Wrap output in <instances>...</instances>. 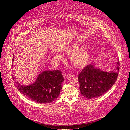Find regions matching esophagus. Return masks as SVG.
Returning <instances> with one entry per match:
<instances>
[{
	"mask_svg": "<svg viewBox=\"0 0 130 130\" xmlns=\"http://www.w3.org/2000/svg\"><path fill=\"white\" fill-rule=\"evenodd\" d=\"M69 74H66V73H63V77L64 78H66L67 77H68V76H69Z\"/></svg>",
	"mask_w": 130,
	"mask_h": 130,
	"instance_id": "esophagus-1",
	"label": "esophagus"
}]
</instances>
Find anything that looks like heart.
<instances>
[{"label": "heart", "mask_w": 130, "mask_h": 130, "mask_svg": "<svg viewBox=\"0 0 130 130\" xmlns=\"http://www.w3.org/2000/svg\"><path fill=\"white\" fill-rule=\"evenodd\" d=\"M66 52L71 54L70 61L72 64L76 68H83L85 67L89 62L90 58V53L86 47H80L79 45L74 44L68 47L66 50ZM55 57L60 60L62 56L59 54H56Z\"/></svg>", "instance_id": "b5f03b06"}]
</instances>
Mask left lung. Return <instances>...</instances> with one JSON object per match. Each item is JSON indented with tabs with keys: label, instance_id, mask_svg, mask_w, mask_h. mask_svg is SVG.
<instances>
[{
	"label": "left lung",
	"instance_id": "obj_1",
	"mask_svg": "<svg viewBox=\"0 0 130 130\" xmlns=\"http://www.w3.org/2000/svg\"><path fill=\"white\" fill-rule=\"evenodd\" d=\"M116 71L106 72L93 64L85 67L78 75L82 95L87 99L99 97L107 92L115 83L119 71V61Z\"/></svg>",
	"mask_w": 130,
	"mask_h": 130
}]
</instances>
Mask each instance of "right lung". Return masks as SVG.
<instances>
[{
  "instance_id": "right-lung-1",
  "label": "right lung",
  "mask_w": 130,
  "mask_h": 130,
  "mask_svg": "<svg viewBox=\"0 0 130 130\" xmlns=\"http://www.w3.org/2000/svg\"><path fill=\"white\" fill-rule=\"evenodd\" d=\"M61 73L57 70L45 71L38 75L34 83L27 86L19 84L13 76L12 79L18 90L24 96L35 103L46 104L54 102L59 94L64 79Z\"/></svg>"
}]
</instances>
